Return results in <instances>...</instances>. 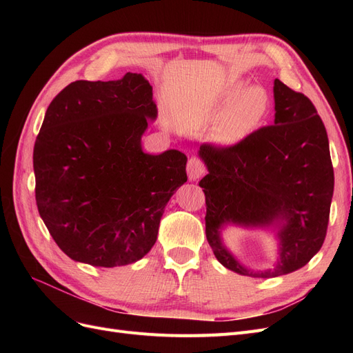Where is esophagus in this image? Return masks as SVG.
<instances>
[{
    "instance_id": "1",
    "label": "esophagus",
    "mask_w": 353,
    "mask_h": 353,
    "mask_svg": "<svg viewBox=\"0 0 353 353\" xmlns=\"http://www.w3.org/2000/svg\"><path fill=\"white\" fill-rule=\"evenodd\" d=\"M206 172V168L203 165L197 157H190L187 163V174L191 181L199 179L203 174Z\"/></svg>"
}]
</instances>
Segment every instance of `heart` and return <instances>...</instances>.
<instances>
[{"mask_svg":"<svg viewBox=\"0 0 353 353\" xmlns=\"http://www.w3.org/2000/svg\"><path fill=\"white\" fill-rule=\"evenodd\" d=\"M270 109L271 99L265 88L232 85L222 95L219 114L209 126V140L219 145L241 141L263 123Z\"/></svg>","mask_w":353,"mask_h":353,"instance_id":"b5f03b06","label":"heart"}]
</instances>
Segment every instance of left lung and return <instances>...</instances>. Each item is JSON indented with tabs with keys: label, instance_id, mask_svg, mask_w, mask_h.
Masks as SVG:
<instances>
[{
	"label": "left lung",
	"instance_id": "left-lung-1",
	"mask_svg": "<svg viewBox=\"0 0 353 353\" xmlns=\"http://www.w3.org/2000/svg\"><path fill=\"white\" fill-rule=\"evenodd\" d=\"M274 125L262 126L228 147L200 145L209 174L199 185L206 196V239L225 268L271 279L302 268L325 240L334 172L325 126L305 94L274 81ZM227 223L276 226L281 259L276 268L250 272L226 250Z\"/></svg>",
	"mask_w": 353,
	"mask_h": 353
}]
</instances>
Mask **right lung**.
Listing matches in <instances>:
<instances>
[{
  "mask_svg": "<svg viewBox=\"0 0 353 353\" xmlns=\"http://www.w3.org/2000/svg\"><path fill=\"white\" fill-rule=\"evenodd\" d=\"M141 73L74 81L48 105L34 147L35 199L51 237L70 259L101 268L140 261L160 218L187 181V156L143 152L156 119Z\"/></svg>",
  "mask_w": 353,
  "mask_h": 353,
  "instance_id": "add662e5",
  "label": "right lung"
}]
</instances>
